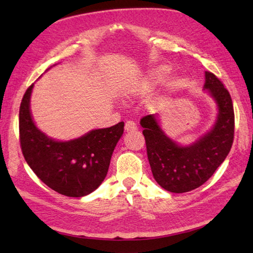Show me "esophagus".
<instances>
[{
  "instance_id": "obj_1",
  "label": "esophagus",
  "mask_w": 253,
  "mask_h": 253,
  "mask_svg": "<svg viewBox=\"0 0 253 253\" xmlns=\"http://www.w3.org/2000/svg\"><path fill=\"white\" fill-rule=\"evenodd\" d=\"M126 132H132L136 130V124L133 121H127L126 122V126H124Z\"/></svg>"
}]
</instances>
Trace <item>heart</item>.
I'll list each match as a JSON object with an SVG mask.
<instances>
[{
	"label": "heart",
	"mask_w": 253,
	"mask_h": 253,
	"mask_svg": "<svg viewBox=\"0 0 253 253\" xmlns=\"http://www.w3.org/2000/svg\"><path fill=\"white\" fill-rule=\"evenodd\" d=\"M169 69L166 66H161L156 69H152L148 75L143 78L140 83L139 89L140 90H149L154 88L156 85H158L161 81H164L168 75Z\"/></svg>",
	"instance_id": "1"
}]
</instances>
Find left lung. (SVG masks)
Segmentation results:
<instances>
[{
  "label": "left lung",
  "instance_id": "left-lung-1",
  "mask_svg": "<svg viewBox=\"0 0 253 253\" xmlns=\"http://www.w3.org/2000/svg\"><path fill=\"white\" fill-rule=\"evenodd\" d=\"M204 90L217 107L213 126L189 144H179L163 130L158 114L141 119L152 175L161 187L186 193L212 177L231 150L234 135V112L230 93L221 81L205 72Z\"/></svg>",
  "mask_w": 253,
  "mask_h": 253
}]
</instances>
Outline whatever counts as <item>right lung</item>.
<instances>
[{"instance_id":"add662e5","label":"right lung","mask_w":253,"mask_h":253,"mask_svg":"<svg viewBox=\"0 0 253 253\" xmlns=\"http://www.w3.org/2000/svg\"><path fill=\"white\" fill-rule=\"evenodd\" d=\"M32 84L19 112L20 143L27 164L43 183L69 197H83L103 183L114 148L121 139L124 123L95 129L80 138L59 141L48 136L32 119Z\"/></svg>"}]
</instances>
